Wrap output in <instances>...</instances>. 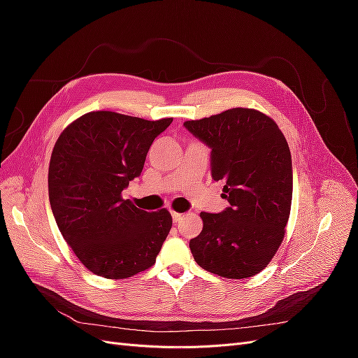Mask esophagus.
<instances>
[{"mask_svg":"<svg viewBox=\"0 0 358 358\" xmlns=\"http://www.w3.org/2000/svg\"><path fill=\"white\" fill-rule=\"evenodd\" d=\"M171 218H173V221H175V222H179L183 218V215L178 213V212H171Z\"/></svg>","mask_w":358,"mask_h":358,"instance_id":"1","label":"esophagus"}]
</instances>
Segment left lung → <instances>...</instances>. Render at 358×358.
Wrapping results in <instances>:
<instances>
[{
	"instance_id": "1",
	"label": "left lung",
	"mask_w": 358,
	"mask_h": 358,
	"mask_svg": "<svg viewBox=\"0 0 358 358\" xmlns=\"http://www.w3.org/2000/svg\"><path fill=\"white\" fill-rule=\"evenodd\" d=\"M185 128L210 152V175L222 180L230 206L201 212V233L189 241L196 263L229 279L251 278L270 263L285 236L292 199V164L287 140L272 117L236 109Z\"/></svg>"
}]
</instances>
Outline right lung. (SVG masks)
Wrapping results in <instances>:
<instances>
[{"label":"right lung","instance_id":"add662e5","mask_svg":"<svg viewBox=\"0 0 358 358\" xmlns=\"http://www.w3.org/2000/svg\"><path fill=\"white\" fill-rule=\"evenodd\" d=\"M171 121L90 112L57 140L48 179L50 208L64 239L96 276L125 279L155 264L171 215L138 209L122 191L140 176L150 145Z\"/></svg>","mask_w":358,"mask_h":358}]
</instances>
